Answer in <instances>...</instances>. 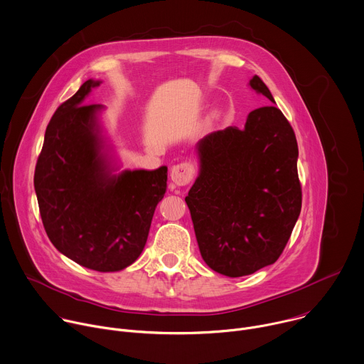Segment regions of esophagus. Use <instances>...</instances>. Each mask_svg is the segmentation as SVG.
Returning a JSON list of instances; mask_svg holds the SVG:
<instances>
[{
    "instance_id": "34e87169",
    "label": "esophagus",
    "mask_w": 364,
    "mask_h": 364,
    "mask_svg": "<svg viewBox=\"0 0 364 364\" xmlns=\"http://www.w3.org/2000/svg\"><path fill=\"white\" fill-rule=\"evenodd\" d=\"M193 176H195V166L189 161H185V162H181V164L172 166L171 179L178 186H185V185L191 183Z\"/></svg>"
}]
</instances>
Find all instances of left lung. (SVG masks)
<instances>
[{"label": "left lung", "mask_w": 364, "mask_h": 364, "mask_svg": "<svg viewBox=\"0 0 364 364\" xmlns=\"http://www.w3.org/2000/svg\"><path fill=\"white\" fill-rule=\"evenodd\" d=\"M250 87L274 104L257 75ZM198 152L200 173L185 200L205 263L229 277L274 263L301 209L297 141L286 117L260 107L242 129L206 135Z\"/></svg>", "instance_id": "1"}]
</instances>
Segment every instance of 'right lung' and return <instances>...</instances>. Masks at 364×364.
Wrapping results in <instances>:
<instances>
[{
    "instance_id": "obj_1",
    "label": "right lung",
    "mask_w": 364,
    "mask_h": 364,
    "mask_svg": "<svg viewBox=\"0 0 364 364\" xmlns=\"http://www.w3.org/2000/svg\"><path fill=\"white\" fill-rule=\"evenodd\" d=\"M100 87L88 80L53 115L37 161L34 186L53 245L81 266L117 272L142 253L168 168L109 176L100 156L95 112L84 104Z\"/></svg>"
}]
</instances>
